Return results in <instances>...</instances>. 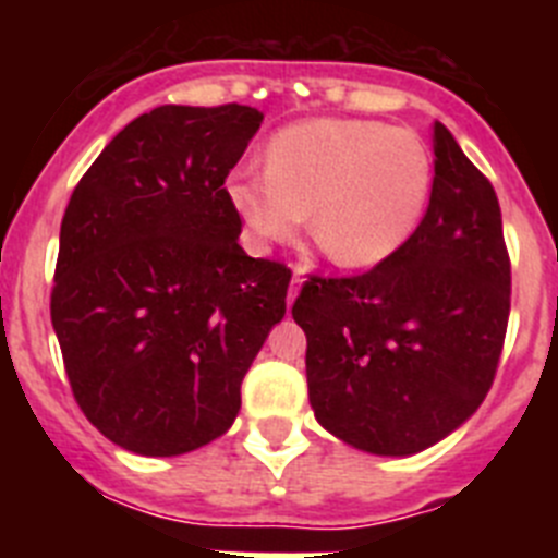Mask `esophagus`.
I'll return each mask as SVG.
<instances>
[{"instance_id": "1", "label": "esophagus", "mask_w": 558, "mask_h": 558, "mask_svg": "<svg viewBox=\"0 0 558 558\" xmlns=\"http://www.w3.org/2000/svg\"><path fill=\"white\" fill-rule=\"evenodd\" d=\"M302 268L295 265V274H293V282H290V290H288V304L295 302V295H299V288H302Z\"/></svg>"}]
</instances>
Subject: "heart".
<instances>
[{
    "instance_id": "heart-1",
    "label": "heart",
    "mask_w": 558,
    "mask_h": 558,
    "mask_svg": "<svg viewBox=\"0 0 558 558\" xmlns=\"http://www.w3.org/2000/svg\"><path fill=\"white\" fill-rule=\"evenodd\" d=\"M433 161L408 128L310 120L268 147V170L236 172L231 204L259 243H284L310 215L313 243L343 268L386 263L411 240L430 195Z\"/></svg>"
}]
</instances>
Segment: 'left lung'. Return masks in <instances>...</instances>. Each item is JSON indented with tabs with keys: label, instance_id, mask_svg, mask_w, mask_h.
I'll list each match as a JSON object with an SVG mask.
<instances>
[{
	"label": "left lung",
	"instance_id": "8db88e82",
	"mask_svg": "<svg viewBox=\"0 0 558 558\" xmlns=\"http://www.w3.org/2000/svg\"><path fill=\"white\" fill-rule=\"evenodd\" d=\"M433 153L411 240L366 274L310 276L293 302L315 418L374 456H413L463 425L495 383L509 327L495 186L441 122Z\"/></svg>",
	"mask_w": 558,
	"mask_h": 558
}]
</instances>
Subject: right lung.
I'll list each match as a JSON object with an SVG mask.
<instances>
[{
  "instance_id": "1",
  "label": "right lung",
  "mask_w": 558,
  "mask_h": 558,
  "mask_svg": "<svg viewBox=\"0 0 558 558\" xmlns=\"http://www.w3.org/2000/svg\"><path fill=\"white\" fill-rule=\"evenodd\" d=\"M251 106H159L128 122L61 220L49 313L83 416L136 456L223 436L284 318L290 268L236 243L226 179L259 131Z\"/></svg>"
}]
</instances>
